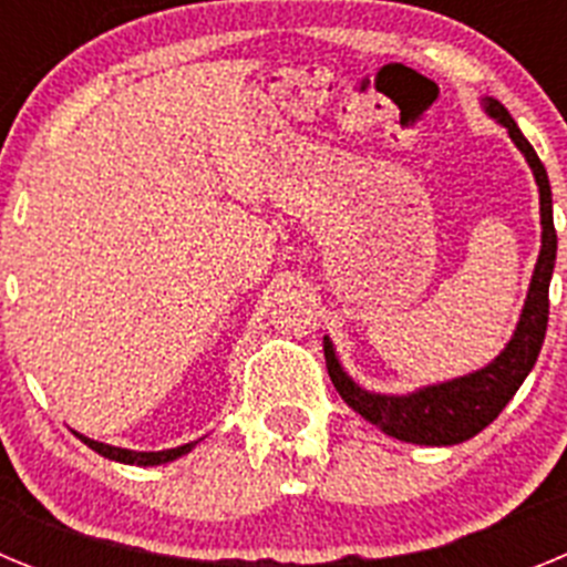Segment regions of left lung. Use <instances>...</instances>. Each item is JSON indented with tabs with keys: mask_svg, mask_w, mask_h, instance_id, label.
I'll return each instance as SVG.
<instances>
[{
	"mask_svg": "<svg viewBox=\"0 0 567 567\" xmlns=\"http://www.w3.org/2000/svg\"><path fill=\"white\" fill-rule=\"evenodd\" d=\"M485 113L497 118L508 135L523 150L525 162L534 169L539 187V215H543V249H539L537 269L530 278L528 298H525L523 318L517 323V332L505 346L494 363L465 378L449 380V383L429 385L405 398H392V394H372L363 392L352 378L340 369L334 349L329 338H323V354H327V369L334 389L346 400L349 409L378 425L380 432L389 437L405 440L417 445H454L480 434L488 423L497 420L508 400L517 394L523 380L534 369L543 349L545 329H548V287L554 275V260H557V229H554V204H550V184L539 155L519 133L517 122L511 118L508 110L497 99H485Z\"/></svg>",
	"mask_w": 567,
	"mask_h": 567,
	"instance_id": "8db88e82",
	"label": "left lung"
}]
</instances>
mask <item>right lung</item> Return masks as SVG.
<instances>
[{
  "mask_svg": "<svg viewBox=\"0 0 567 567\" xmlns=\"http://www.w3.org/2000/svg\"><path fill=\"white\" fill-rule=\"evenodd\" d=\"M79 437H82V434H79ZM82 443L90 445V449L102 454V457L115 460V463H127V465H162V463H169V460L187 454L189 449L195 445V443H187V445H178V449H167V452H127V449H115V445L96 443V440H90V437H82Z\"/></svg>",
  "mask_w": 567,
  "mask_h": 567,
  "instance_id": "1",
  "label": "right lung"
}]
</instances>
